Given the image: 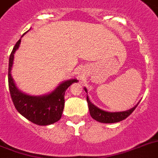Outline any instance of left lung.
<instances>
[{
  "instance_id": "obj_1",
  "label": "left lung",
  "mask_w": 158,
  "mask_h": 158,
  "mask_svg": "<svg viewBox=\"0 0 158 158\" xmlns=\"http://www.w3.org/2000/svg\"><path fill=\"white\" fill-rule=\"evenodd\" d=\"M84 90L87 93V89L84 88ZM87 102H88V106H89V112L91 115L92 118L94 120L101 123H116L121 120H125L135 110V109L137 107V105L135 106L134 107L130 109V110H125V111H120V112H108L106 110H102L100 108L97 107L96 106L94 105L91 102L89 101V97L87 96Z\"/></svg>"
}]
</instances>
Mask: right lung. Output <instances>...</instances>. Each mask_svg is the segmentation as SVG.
Masks as SVG:
<instances>
[{"mask_svg": "<svg viewBox=\"0 0 158 158\" xmlns=\"http://www.w3.org/2000/svg\"><path fill=\"white\" fill-rule=\"evenodd\" d=\"M26 33H23L22 37ZM20 42L21 39H19L16 43L9 59L8 84L13 103L16 110L31 122L38 125H52L61 117L64 106V93L66 89L78 80L72 79L62 82L54 91L43 96H31L23 94L16 87L11 76L14 54L19 47Z\"/></svg>", "mask_w": 158, "mask_h": 158, "instance_id": "1", "label": "right lung"}]
</instances>
